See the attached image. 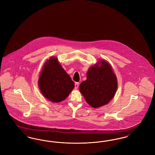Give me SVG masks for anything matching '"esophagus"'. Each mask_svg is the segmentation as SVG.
<instances>
[{"label": "esophagus", "mask_w": 155, "mask_h": 155, "mask_svg": "<svg viewBox=\"0 0 155 155\" xmlns=\"http://www.w3.org/2000/svg\"><path fill=\"white\" fill-rule=\"evenodd\" d=\"M78 86H79V82H75V89H77L78 88Z\"/></svg>", "instance_id": "obj_1"}]
</instances>
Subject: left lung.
Masks as SVG:
<instances>
[{"mask_svg":"<svg viewBox=\"0 0 155 155\" xmlns=\"http://www.w3.org/2000/svg\"><path fill=\"white\" fill-rule=\"evenodd\" d=\"M117 85L111 64L104 60H100L89 67L87 80L81 82L79 89L89 105L96 109L107 104L113 98Z\"/></svg>","mask_w":155,"mask_h":155,"instance_id":"obj_1","label":"left lung"}]
</instances>
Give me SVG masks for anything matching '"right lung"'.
Instances as JSON below:
<instances>
[{"label":"right lung","mask_w":155,"mask_h":155,"mask_svg":"<svg viewBox=\"0 0 155 155\" xmlns=\"http://www.w3.org/2000/svg\"><path fill=\"white\" fill-rule=\"evenodd\" d=\"M38 84L42 94L53 103L66 99L74 88V82L54 56L45 63Z\"/></svg>","instance_id":"right-lung-1"}]
</instances>
